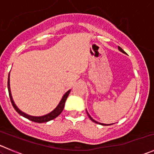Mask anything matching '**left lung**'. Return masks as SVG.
I'll list each match as a JSON object with an SVG mask.
<instances>
[{"instance_id":"8db88e82","label":"left lung","mask_w":154,"mask_h":154,"mask_svg":"<svg viewBox=\"0 0 154 154\" xmlns=\"http://www.w3.org/2000/svg\"><path fill=\"white\" fill-rule=\"evenodd\" d=\"M119 51H121V52H122V53H123V54H126V53H125V51H124V50L122 49V48H121V47H119ZM86 112H87V115H88V117H89V119H91V120L93 122H94V123H96V124H99V125H106V124H102V123H99V122H96L95 120H94V119H93L92 118H91V116H90V115L88 114V112H87V110H86Z\"/></svg>"}]
</instances>
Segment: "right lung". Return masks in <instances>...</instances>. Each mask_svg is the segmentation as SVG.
Returning a JSON list of instances; mask_svg holds the SVG:
<instances>
[{
  "label": "right lung",
  "mask_w": 154,
  "mask_h": 154,
  "mask_svg": "<svg viewBox=\"0 0 154 154\" xmlns=\"http://www.w3.org/2000/svg\"><path fill=\"white\" fill-rule=\"evenodd\" d=\"M7 86H8V91H9V94H10L11 103H12V106H13L14 109H15V111H16L20 115V116H23V117L26 118V119H29V120L32 121V122H38V123L48 122H49V121L56 119V118H57L59 115L61 114V112H63V109H64V106H65V103H66V99H67L68 94H69L70 91H71V90H68V91H66V92L65 93L64 95H63V97H62L61 100H60V103H59V104L57 105V107H56V108L54 109L53 111H51V112H49V113H48V114L44 115V116H29V115L26 114L25 112H22L21 110H20L17 107L16 105H15V102H14L13 99H12V94H11L10 84V73H9V76H8Z\"/></svg>",
  "instance_id": "obj_1"
}]
</instances>
